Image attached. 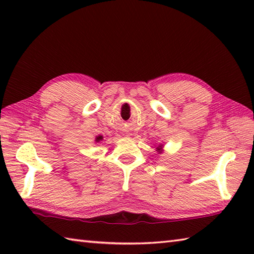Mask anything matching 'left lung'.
<instances>
[{
    "mask_svg": "<svg viewBox=\"0 0 254 254\" xmlns=\"http://www.w3.org/2000/svg\"><path fill=\"white\" fill-rule=\"evenodd\" d=\"M156 150H157L158 153H163L164 152V145L163 144H159L157 147H156Z\"/></svg>",
    "mask_w": 254,
    "mask_h": 254,
    "instance_id": "obj_1",
    "label": "left lung"
}]
</instances>
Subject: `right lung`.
Returning <instances> with one entry per match:
<instances>
[{
  "label": "right lung",
  "mask_w": 254,
  "mask_h": 254,
  "mask_svg": "<svg viewBox=\"0 0 254 254\" xmlns=\"http://www.w3.org/2000/svg\"><path fill=\"white\" fill-rule=\"evenodd\" d=\"M102 139H104V136H101V135H98V136H96V138H95V142H100V141H102Z\"/></svg>",
  "instance_id": "right-lung-1"
}]
</instances>
